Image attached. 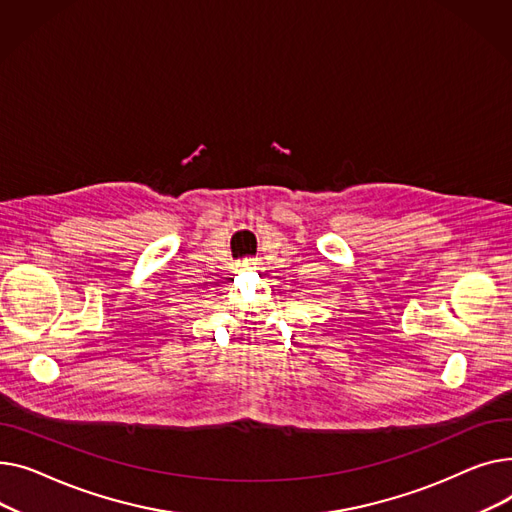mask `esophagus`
I'll use <instances>...</instances> for the list:
<instances>
[{
    "mask_svg": "<svg viewBox=\"0 0 512 512\" xmlns=\"http://www.w3.org/2000/svg\"><path fill=\"white\" fill-rule=\"evenodd\" d=\"M239 264H242L244 268H254V266L258 264V260H256V258H244Z\"/></svg>",
    "mask_w": 512,
    "mask_h": 512,
    "instance_id": "obj_1",
    "label": "esophagus"
}]
</instances>
